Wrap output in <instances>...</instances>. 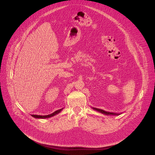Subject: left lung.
<instances>
[{"label": "left lung", "instance_id": "8db88e82", "mask_svg": "<svg viewBox=\"0 0 155 155\" xmlns=\"http://www.w3.org/2000/svg\"><path fill=\"white\" fill-rule=\"evenodd\" d=\"M94 110H97V112H101L102 114H105V115H108V116H110V115H116V116H117V115H120V114H116V113H114V112H107V111H105L102 109H97V108H94V107H92Z\"/></svg>", "mask_w": 155, "mask_h": 155}]
</instances>
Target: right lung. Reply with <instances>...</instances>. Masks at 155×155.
I'll list each match as a JSON object with an SVG mask.
<instances>
[{"label":"right lung","instance_id":"right-lung-1","mask_svg":"<svg viewBox=\"0 0 155 155\" xmlns=\"http://www.w3.org/2000/svg\"><path fill=\"white\" fill-rule=\"evenodd\" d=\"M63 108L61 109H59L58 110H56L55 112H54L53 113L51 114H49V115H46V116H39V115H31L32 117H35V118H38V119H45V118H49V117H53L56 114H58V113H60L61 110H62Z\"/></svg>","mask_w":155,"mask_h":155}]
</instances>
